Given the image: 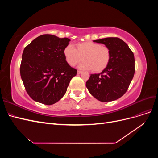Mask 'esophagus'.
<instances>
[{"mask_svg":"<svg viewBox=\"0 0 158 158\" xmlns=\"http://www.w3.org/2000/svg\"><path fill=\"white\" fill-rule=\"evenodd\" d=\"M82 73V71H81V70H78V72H77V73H78V74H81Z\"/></svg>","mask_w":158,"mask_h":158,"instance_id":"obj_1","label":"esophagus"}]
</instances>
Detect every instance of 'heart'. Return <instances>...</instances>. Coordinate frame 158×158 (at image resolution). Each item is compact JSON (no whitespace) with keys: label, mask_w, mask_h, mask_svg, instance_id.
<instances>
[{"label":"heart","mask_w":158,"mask_h":158,"mask_svg":"<svg viewBox=\"0 0 158 158\" xmlns=\"http://www.w3.org/2000/svg\"><path fill=\"white\" fill-rule=\"evenodd\" d=\"M76 49L72 45L66 46L64 55L66 62L71 66H74L84 60L80 69L90 70L99 73L106 69L111 59V51L109 47L101 45L93 41H85L76 44Z\"/></svg>","instance_id":"b5f03b06"}]
</instances>
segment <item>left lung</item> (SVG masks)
I'll return each mask as SVG.
<instances>
[{
  "label": "left lung",
  "instance_id": "left-lung-1",
  "mask_svg": "<svg viewBox=\"0 0 158 158\" xmlns=\"http://www.w3.org/2000/svg\"><path fill=\"white\" fill-rule=\"evenodd\" d=\"M103 44L111 51V59L101 73L91 74L86 87L93 96L102 102H111L126 93L135 72L133 52L118 37L94 40Z\"/></svg>",
  "mask_w": 158,
  "mask_h": 158
}]
</instances>
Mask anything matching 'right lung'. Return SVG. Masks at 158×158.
Segmentation results:
<instances>
[{"mask_svg":"<svg viewBox=\"0 0 158 158\" xmlns=\"http://www.w3.org/2000/svg\"><path fill=\"white\" fill-rule=\"evenodd\" d=\"M69 38L41 35L23 51L20 76L27 93L34 101L52 105L64 96L77 70L67 63L64 49Z\"/></svg>","mask_w":158,"mask_h":158,"instance_id":"1","label":"right lung"}]
</instances>
